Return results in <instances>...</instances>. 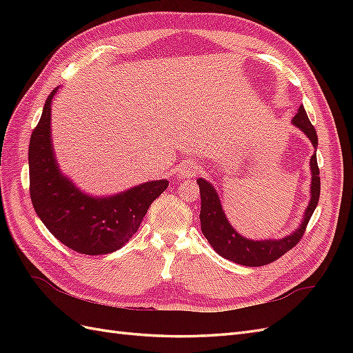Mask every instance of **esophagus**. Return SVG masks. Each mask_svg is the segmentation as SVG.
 <instances>
[{
  "label": "esophagus",
  "instance_id": "esophagus-1",
  "mask_svg": "<svg viewBox=\"0 0 353 353\" xmlns=\"http://www.w3.org/2000/svg\"><path fill=\"white\" fill-rule=\"evenodd\" d=\"M200 170V166L194 162H185L179 166V170H178V176L181 178H191L199 174Z\"/></svg>",
  "mask_w": 353,
  "mask_h": 353
}]
</instances>
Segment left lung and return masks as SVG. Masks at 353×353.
<instances>
[{
  "instance_id": "8db88e82",
  "label": "left lung",
  "mask_w": 353,
  "mask_h": 353,
  "mask_svg": "<svg viewBox=\"0 0 353 353\" xmlns=\"http://www.w3.org/2000/svg\"><path fill=\"white\" fill-rule=\"evenodd\" d=\"M292 123L299 128L309 140H311L315 153L309 160L311 166V199H309L307 206L305 209L303 218L299 223V227L281 239H265V240H252L241 236L237 230L234 228L225 212L222 209V203L219 199L218 191L212 183L205 178H199L197 184L200 187V199H201V209H200V223L203 236L208 239L210 245L219 256L228 261L244 266H262L271 263L293 249L294 245L303 237V232L309 219L318 205L319 191H321V183H319V169L316 163V147H318V137L315 128L306 114L303 105L299 108L296 116L292 119Z\"/></svg>"
}]
</instances>
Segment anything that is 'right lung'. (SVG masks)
Listing matches in <instances>:
<instances>
[{
  "instance_id": "add662e5",
  "label": "right lung",
  "mask_w": 353,
  "mask_h": 353,
  "mask_svg": "<svg viewBox=\"0 0 353 353\" xmlns=\"http://www.w3.org/2000/svg\"><path fill=\"white\" fill-rule=\"evenodd\" d=\"M52 91L29 143L30 200L47 230L82 254L119 250L137 232L152 203L168 188L154 179L110 196H92L61 172L51 138Z\"/></svg>"
}]
</instances>
